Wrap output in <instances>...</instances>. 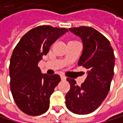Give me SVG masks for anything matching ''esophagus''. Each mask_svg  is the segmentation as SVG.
<instances>
[{"mask_svg": "<svg viewBox=\"0 0 123 123\" xmlns=\"http://www.w3.org/2000/svg\"><path fill=\"white\" fill-rule=\"evenodd\" d=\"M61 77L62 80H66V77H65L64 75H61Z\"/></svg>", "mask_w": 123, "mask_h": 123, "instance_id": "esophagus-1", "label": "esophagus"}]
</instances>
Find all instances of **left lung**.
I'll return each instance as SVG.
<instances>
[{"label":"left lung","instance_id":"1","mask_svg":"<svg viewBox=\"0 0 123 123\" xmlns=\"http://www.w3.org/2000/svg\"><path fill=\"white\" fill-rule=\"evenodd\" d=\"M82 39L83 53L78 65L87 70L81 86L74 79L67 78L70 85L65 95L67 108L73 113L87 115L95 111L105 99L114 75L115 55L110 41L91 27L69 28Z\"/></svg>","mask_w":123,"mask_h":123}]
</instances>
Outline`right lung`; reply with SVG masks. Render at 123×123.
I'll return each mask as SVG.
<instances>
[{
  "label": "right lung",
  "instance_id": "1",
  "mask_svg": "<svg viewBox=\"0 0 123 123\" xmlns=\"http://www.w3.org/2000/svg\"><path fill=\"white\" fill-rule=\"evenodd\" d=\"M68 31L64 28L37 26L25 33L14 48L9 66L10 86L15 104L24 113L36 116L48 110L50 97L61 77L41 73L37 64L52 44Z\"/></svg>",
  "mask_w": 123,
  "mask_h": 123
}]
</instances>
